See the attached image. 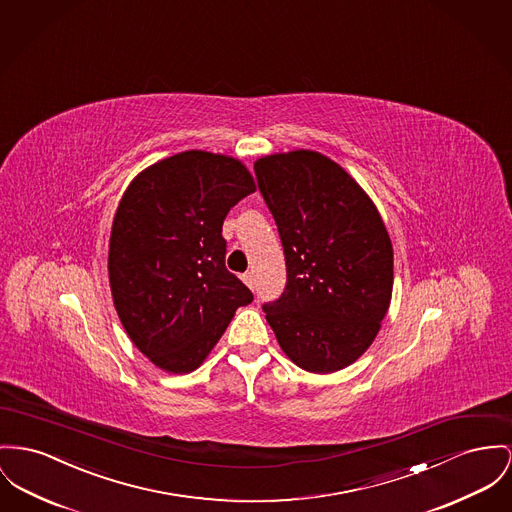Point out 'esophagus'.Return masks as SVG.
Masks as SVG:
<instances>
[{
	"mask_svg": "<svg viewBox=\"0 0 512 512\" xmlns=\"http://www.w3.org/2000/svg\"><path fill=\"white\" fill-rule=\"evenodd\" d=\"M242 281L250 287V289H254V273L246 272L242 273Z\"/></svg>",
	"mask_w": 512,
	"mask_h": 512,
	"instance_id": "34e87169",
	"label": "esophagus"
}]
</instances>
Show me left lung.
<instances>
[{
  "label": "left lung",
  "instance_id": "left-lung-1",
  "mask_svg": "<svg viewBox=\"0 0 512 512\" xmlns=\"http://www.w3.org/2000/svg\"><path fill=\"white\" fill-rule=\"evenodd\" d=\"M258 190L285 254L283 293L264 303L287 357L310 373H334L361 357L390 307L394 254L363 188L316 151L254 163Z\"/></svg>",
  "mask_w": 512,
  "mask_h": 512
}]
</instances>
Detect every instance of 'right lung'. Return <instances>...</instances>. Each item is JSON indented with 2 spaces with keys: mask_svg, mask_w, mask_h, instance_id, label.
Instances as JSON below:
<instances>
[{
  "mask_svg": "<svg viewBox=\"0 0 512 512\" xmlns=\"http://www.w3.org/2000/svg\"><path fill=\"white\" fill-rule=\"evenodd\" d=\"M256 190L231 157L184 151L137 176L118 205L108 275L137 349L169 373L202 365L252 291L225 266L223 221Z\"/></svg>",
  "mask_w": 512,
  "mask_h": 512,
  "instance_id": "obj_1",
  "label": "right lung"
}]
</instances>
